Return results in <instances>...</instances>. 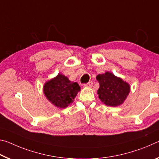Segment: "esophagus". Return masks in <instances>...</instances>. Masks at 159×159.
I'll return each mask as SVG.
<instances>
[{"label": "esophagus", "instance_id": "1", "mask_svg": "<svg viewBox=\"0 0 159 159\" xmlns=\"http://www.w3.org/2000/svg\"><path fill=\"white\" fill-rule=\"evenodd\" d=\"M93 86V82L92 81L89 82L87 84H84V87H92Z\"/></svg>", "mask_w": 159, "mask_h": 159}]
</instances>
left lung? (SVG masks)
<instances>
[{
    "label": "left lung",
    "mask_w": 159,
    "mask_h": 159,
    "mask_svg": "<svg viewBox=\"0 0 159 159\" xmlns=\"http://www.w3.org/2000/svg\"><path fill=\"white\" fill-rule=\"evenodd\" d=\"M97 80L100 84L98 98L104 104L116 107L123 103L130 91L128 83L109 72L98 75Z\"/></svg>",
    "instance_id": "left-lung-1"
}]
</instances>
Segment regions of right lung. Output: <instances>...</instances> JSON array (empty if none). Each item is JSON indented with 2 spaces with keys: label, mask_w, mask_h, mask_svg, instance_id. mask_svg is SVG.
<instances>
[{
  "label": "right lung",
  "mask_w": 159,
  "mask_h": 159,
  "mask_svg": "<svg viewBox=\"0 0 159 159\" xmlns=\"http://www.w3.org/2000/svg\"><path fill=\"white\" fill-rule=\"evenodd\" d=\"M80 85L77 82L70 81L68 78L62 74L46 82L43 86V93L49 101L58 108H65L73 102Z\"/></svg>",
  "instance_id": "1"
}]
</instances>
